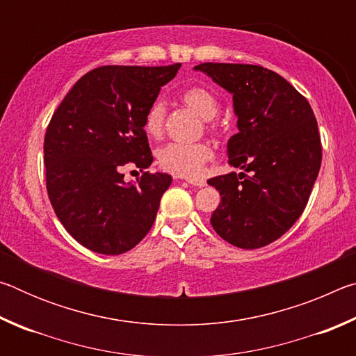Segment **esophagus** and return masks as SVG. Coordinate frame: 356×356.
Instances as JSON below:
<instances>
[{"label":"esophagus","mask_w":356,"mask_h":356,"mask_svg":"<svg viewBox=\"0 0 356 356\" xmlns=\"http://www.w3.org/2000/svg\"><path fill=\"white\" fill-rule=\"evenodd\" d=\"M186 184H190L193 186H204V185H206V180H202V179H186Z\"/></svg>","instance_id":"34e87169"}]
</instances>
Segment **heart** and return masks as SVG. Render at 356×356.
Instances as JSON below:
<instances>
[{
	"instance_id": "heart-1",
	"label": "heart",
	"mask_w": 356,
	"mask_h": 356,
	"mask_svg": "<svg viewBox=\"0 0 356 356\" xmlns=\"http://www.w3.org/2000/svg\"><path fill=\"white\" fill-rule=\"evenodd\" d=\"M180 100L185 106L195 111L197 116L207 120L210 127H213L212 119L220 111V102L210 89L204 86H188L180 92ZM168 119V108L163 99H155L144 113V130L150 138H160L165 134ZM159 165L163 171L171 172L180 177L200 176L204 165L213 159V150L204 143L185 144L171 143L161 147L156 154Z\"/></svg>"
}]
</instances>
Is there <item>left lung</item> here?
<instances>
[{
	"label": "left lung",
	"mask_w": 356,
	"mask_h": 356,
	"mask_svg": "<svg viewBox=\"0 0 356 356\" xmlns=\"http://www.w3.org/2000/svg\"><path fill=\"white\" fill-rule=\"evenodd\" d=\"M232 94L238 134L229 163L245 172L209 179L221 195L210 222L234 246L275 242L300 218L322 163V143L309 102L273 70L252 64L196 65Z\"/></svg>",
	"instance_id": "8db88e82"
}]
</instances>
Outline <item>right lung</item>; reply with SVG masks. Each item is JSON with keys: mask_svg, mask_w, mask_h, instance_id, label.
Returning a JSON list of instances; mask_svg holds the SVG:
<instances>
[{"mask_svg": "<svg viewBox=\"0 0 356 356\" xmlns=\"http://www.w3.org/2000/svg\"><path fill=\"white\" fill-rule=\"evenodd\" d=\"M179 69L102 65L53 113L44 140L48 197L65 231L88 250L122 254L152 227L171 176L145 171L130 186L123 171L152 165L144 113Z\"/></svg>", "mask_w": 356, "mask_h": 356, "instance_id": "1", "label": "right lung"}]
</instances>
